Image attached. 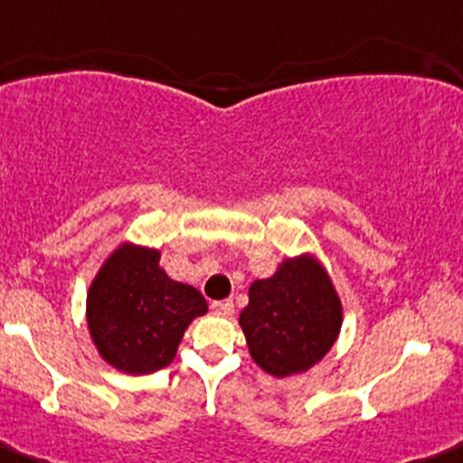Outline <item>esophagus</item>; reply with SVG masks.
Segmentation results:
<instances>
[{
	"instance_id": "1",
	"label": "esophagus",
	"mask_w": 463,
	"mask_h": 463,
	"mask_svg": "<svg viewBox=\"0 0 463 463\" xmlns=\"http://www.w3.org/2000/svg\"><path fill=\"white\" fill-rule=\"evenodd\" d=\"M212 309L216 314H222V317H230V314H233V303L232 301H213Z\"/></svg>"
}]
</instances>
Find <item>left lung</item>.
<instances>
[{
	"label": "left lung",
	"mask_w": 463,
	"mask_h": 463,
	"mask_svg": "<svg viewBox=\"0 0 463 463\" xmlns=\"http://www.w3.org/2000/svg\"><path fill=\"white\" fill-rule=\"evenodd\" d=\"M241 327L251 359L265 373L297 374L312 368L335 345L341 301L317 260L288 259L271 279L251 283Z\"/></svg>",
	"instance_id": "1"
}]
</instances>
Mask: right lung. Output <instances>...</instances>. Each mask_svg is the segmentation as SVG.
Wrapping results in <instances>:
<instances>
[{"label":"right lung","instance_id":"right-lung-1","mask_svg":"<svg viewBox=\"0 0 463 463\" xmlns=\"http://www.w3.org/2000/svg\"><path fill=\"white\" fill-rule=\"evenodd\" d=\"M158 263L156 250L122 245L89 289L90 336L122 373L149 374L169 365L189 323L207 312L203 294L171 280Z\"/></svg>","mask_w":463,"mask_h":463}]
</instances>
